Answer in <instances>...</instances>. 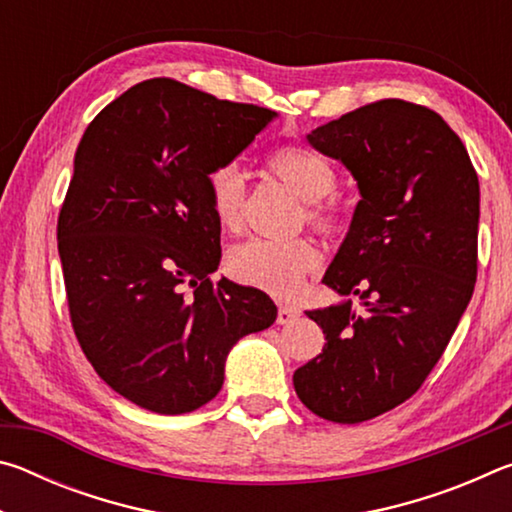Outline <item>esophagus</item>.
<instances>
[{"mask_svg":"<svg viewBox=\"0 0 512 512\" xmlns=\"http://www.w3.org/2000/svg\"><path fill=\"white\" fill-rule=\"evenodd\" d=\"M300 316V309L298 307H291V305H280L277 309V323L280 325H289L293 323Z\"/></svg>","mask_w":512,"mask_h":512,"instance_id":"1","label":"esophagus"}]
</instances>
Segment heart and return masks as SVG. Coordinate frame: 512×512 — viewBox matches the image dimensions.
I'll use <instances>...</instances> for the list:
<instances>
[{
  "label": "heart",
  "instance_id": "heart-1",
  "mask_svg": "<svg viewBox=\"0 0 512 512\" xmlns=\"http://www.w3.org/2000/svg\"><path fill=\"white\" fill-rule=\"evenodd\" d=\"M268 171L305 201V221L320 235L336 237L348 230L350 203L334 192L336 171L323 155L307 146H282L268 158ZM210 201L221 228L244 230L248 194L246 180L235 164H223L210 173ZM228 266L239 282L287 298L320 266V253L307 239H253L232 250Z\"/></svg>",
  "mask_w": 512,
  "mask_h": 512
}]
</instances>
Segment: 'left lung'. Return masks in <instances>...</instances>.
I'll return each instance as SVG.
<instances>
[{"label":"left lung","mask_w":512,"mask_h":512,"mask_svg":"<svg viewBox=\"0 0 512 512\" xmlns=\"http://www.w3.org/2000/svg\"><path fill=\"white\" fill-rule=\"evenodd\" d=\"M361 201L323 284L359 296L307 311L325 334L293 372L300 402L357 424L409 400L443 357L476 282L479 178L447 121L418 103H368L307 135Z\"/></svg>","instance_id":"left-lung-1"}]
</instances>
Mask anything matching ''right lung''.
Listing matches in <instances>:
<instances>
[{
	"mask_svg": "<svg viewBox=\"0 0 512 512\" xmlns=\"http://www.w3.org/2000/svg\"><path fill=\"white\" fill-rule=\"evenodd\" d=\"M273 117L151 79L81 137L58 214L69 318L97 375L146 411L201 409L221 391L232 345L275 323L264 291L210 277L221 262L210 173Z\"/></svg>",
	"mask_w": 512,
	"mask_h": 512,
	"instance_id": "obj_1",
	"label": "right lung"
}]
</instances>
